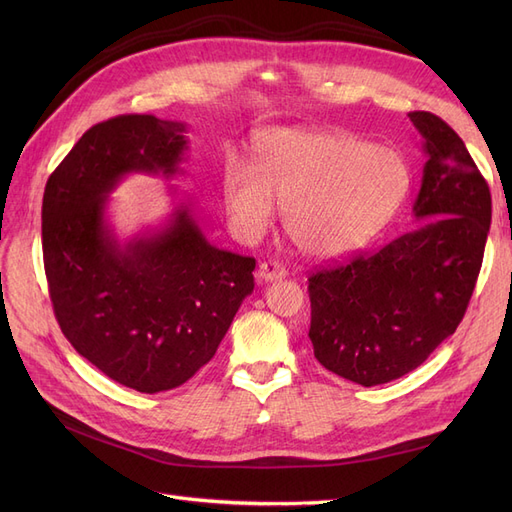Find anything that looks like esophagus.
<instances>
[{"label":"esophagus","mask_w":512,"mask_h":512,"mask_svg":"<svg viewBox=\"0 0 512 512\" xmlns=\"http://www.w3.org/2000/svg\"><path fill=\"white\" fill-rule=\"evenodd\" d=\"M286 275V269L280 265V262H260L256 269V280L258 282H273V280H282Z\"/></svg>","instance_id":"esophagus-1"}]
</instances>
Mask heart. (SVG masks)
<instances>
[{"label":"heart","instance_id":"obj_1","mask_svg":"<svg viewBox=\"0 0 512 512\" xmlns=\"http://www.w3.org/2000/svg\"><path fill=\"white\" fill-rule=\"evenodd\" d=\"M256 164L230 158L222 192L235 224L258 237L286 209V232L309 256L361 250L391 222L410 192L406 158L389 147L327 128L262 134Z\"/></svg>","mask_w":512,"mask_h":512}]
</instances>
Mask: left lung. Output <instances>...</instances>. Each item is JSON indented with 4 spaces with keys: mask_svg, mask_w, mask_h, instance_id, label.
Segmentation results:
<instances>
[{
    "mask_svg": "<svg viewBox=\"0 0 512 512\" xmlns=\"http://www.w3.org/2000/svg\"><path fill=\"white\" fill-rule=\"evenodd\" d=\"M423 136L421 190L406 235L309 277L314 356L361 386L423 365L466 314L483 265L491 194L457 132L427 111L408 115Z\"/></svg>",
    "mask_w": 512,
    "mask_h": 512,
    "instance_id": "1",
    "label": "left lung"
}]
</instances>
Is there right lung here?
I'll list each match as a JSON object with an SVG mask.
<instances>
[{"mask_svg": "<svg viewBox=\"0 0 512 512\" xmlns=\"http://www.w3.org/2000/svg\"><path fill=\"white\" fill-rule=\"evenodd\" d=\"M185 132L153 115L96 123L42 198L44 271L61 331L102 374L141 393L177 389L207 365L254 290L256 260L211 245L190 203L126 243L106 222L108 196L126 175L181 173Z\"/></svg>", "mask_w": 512, "mask_h": 512, "instance_id": "add662e5", "label": "right lung"}]
</instances>
